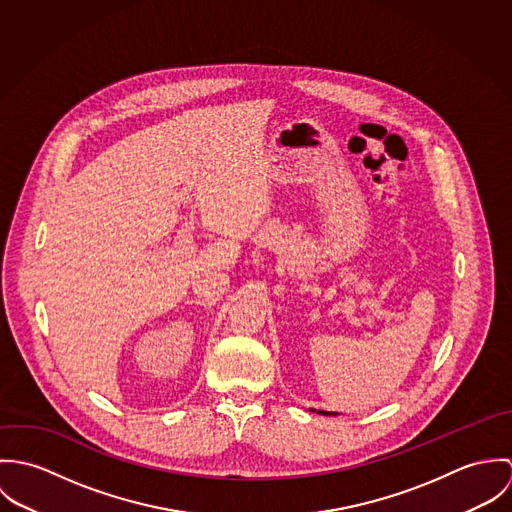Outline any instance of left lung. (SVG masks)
<instances>
[{
  "label": "left lung",
  "mask_w": 512,
  "mask_h": 512,
  "mask_svg": "<svg viewBox=\"0 0 512 512\" xmlns=\"http://www.w3.org/2000/svg\"><path fill=\"white\" fill-rule=\"evenodd\" d=\"M311 412H315V410H311ZM317 414H321V416H337L335 412H325V410H317Z\"/></svg>",
  "instance_id": "obj_1"
}]
</instances>
